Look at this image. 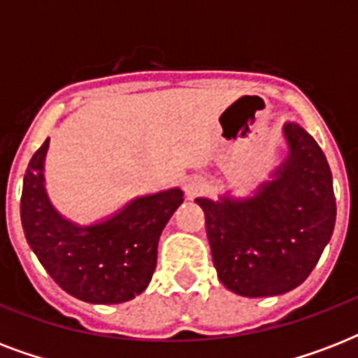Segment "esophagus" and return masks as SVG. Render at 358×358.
<instances>
[{
	"label": "esophagus",
	"mask_w": 358,
	"mask_h": 358,
	"mask_svg": "<svg viewBox=\"0 0 358 358\" xmlns=\"http://www.w3.org/2000/svg\"><path fill=\"white\" fill-rule=\"evenodd\" d=\"M206 189H208V182L202 178V176H196V174H193V176H187V178H185L184 191H185V196H187V199H195V196H199Z\"/></svg>",
	"instance_id": "1"
}]
</instances>
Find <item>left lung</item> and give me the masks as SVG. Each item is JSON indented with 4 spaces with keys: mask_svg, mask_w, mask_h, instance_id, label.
<instances>
[{
    "mask_svg": "<svg viewBox=\"0 0 358 358\" xmlns=\"http://www.w3.org/2000/svg\"><path fill=\"white\" fill-rule=\"evenodd\" d=\"M288 156L252 196L196 199L219 280L243 297L297 288L333 236L336 199L327 157L299 124H284Z\"/></svg>",
    "mask_w": 358,
    "mask_h": 358,
    "instance_id": "1",
    "label": "left lung"
}]
</instances>
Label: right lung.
Returning a JSON list of instances; mask_svg holds the SVG:
<instances>
[{"label":"right lung","mask_w":358,"mask_h":358,"mask_svg":"<svg viewBox=\"0 0 358 358\" xmlns=\"http://www.w3.org/2000/svg\"><path fill=\"white\" fill-rule=\"evenodd\" d=\"M50 139L33 154L24 176L20 215L27 243L50 277L76 299L119 305L145 292L157 260V241L176 208L178 187L137 196L100 223L81 227L53 208L44 187Z\"/></svg>","instance_id":"obj_1"}]
</instances>
